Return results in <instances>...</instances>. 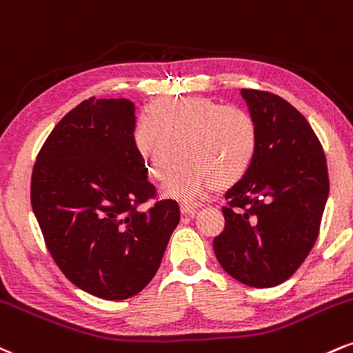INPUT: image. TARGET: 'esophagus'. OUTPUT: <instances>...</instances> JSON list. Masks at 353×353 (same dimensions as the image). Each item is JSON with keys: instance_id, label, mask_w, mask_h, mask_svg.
Wrapping results in <instances>:
<instances>
[{"instance_id": "esophagus-1", "label": "esophagus", "mask_w": 353, "mask_h": 353, "mask_svg": "<svg viewBox=\"0 0 353 353\" xmlns=\"http://www.w3.org/2000/svg\"><path fill=\"white\" fill-rule=\"evenodd\" d=\"M201 208L200 203H188V201H183L180 205V210L181 213L186 214V216H194V214L198 213V210Z\"/></svg>"}]
</instances>
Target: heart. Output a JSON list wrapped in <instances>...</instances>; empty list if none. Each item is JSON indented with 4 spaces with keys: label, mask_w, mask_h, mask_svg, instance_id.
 Instances as JSON below:
<instances>
[{
    "label": "heart",
    "mask_w": 353,
    "mask_h": 353,
    "mask_svg": "<svg viewBox=\"0 0 353 353\" xmlns=\"http://www.w3.org/2000/svg\"><path fill=\"white\" fill-rule=\"evenodd\" d=\"M135 150L153 178L161 180L183 165L161 186L165 196L193 200L214 188H230L250 170L258 150V127L250 114L228 109L206 97L157 99L135 127Z\"/></svg>",
    "instance_id": "heart-1"
}]
</instances>
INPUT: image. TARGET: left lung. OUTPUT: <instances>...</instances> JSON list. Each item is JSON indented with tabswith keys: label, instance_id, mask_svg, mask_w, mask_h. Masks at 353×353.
I'll use <instances>...</instances> for the list:
<instances>
[{
	"label": "left lung",
	"instance_id": "left-lung-1",
	"mask_svg": "<svg viewBox=\"0 0 353 353\" xmlns=\"http://www.w3.org/2000/svg\"><path fill=\"white\" fill-rule=\"evenodd\" d=\"M241 95L258 127V150L225 194V230L213 250L231 277L263 289L288 281L312 250L329 173L322 145L299 110L274 94L241 89Z\"/></svg>",
	"mask_w": 353,
	"mask_h": 353
}]
</instances>
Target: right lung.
Instances as JSON below:
<instances>
[{
	"mask_svg": "<svg viewBox=\"0 0 353 353\" xmlns=\"http://www.w3.org/2000/svg\"><path fill=\"white\" fill-rule=\"evenodd\" d=\"M134 128V102L90 97L54 127L31 178L32 211L52 259L70 283L107 301L150 283L180 223L173 200L137 208L155 188Z\"/></svg>",
	"mask_w": 353,
	"mask_h": 353,
	"instance_id": "add662e5",
	"label": "right lung"
}]
</instances>
